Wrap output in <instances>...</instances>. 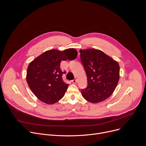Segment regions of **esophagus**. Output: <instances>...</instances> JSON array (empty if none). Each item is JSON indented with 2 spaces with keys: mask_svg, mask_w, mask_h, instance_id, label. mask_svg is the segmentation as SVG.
I'll use <instances>...</instances> for the list:
<instances>
[{
  "mask_svg": "<svg viewBox=\"0 0 146 146\" xmlns=\"http://www.w3.org/2000/svg\"><path fill=\"white\" fill-rule=\"evenodd\" d=\"M72 82L73 83V84H76V83H77V80H76V79L73 80H72Z\"/></svg>",
  "mask_w": 146,
  "mask_h": 146,
  "instance_id": "esophagus-1",
  "label": "esophagus"
}]
</instances>
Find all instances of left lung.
I'll list each match as a JSON object with an SVG mask.
<instances>
[{"instance_id": "left-lung-1", "label": "left lung", "mask_w": 146, "mask_h": 146, "mask_svg": "<svg viewBox=\"0 0 146 146\" xmlns=\"http://www.w3.org/2000/svg\"><path fill=\"white\" fill-rule=\"evenodd\" d=\"M80 58L87 76V87L81 90L87 101L96 103L110 97L119 78L118 62L100 50H80Z\"/></svg>"}]
</instances>
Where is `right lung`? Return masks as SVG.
<instances>
[{"mask_svg": "<svg viewBox=\"0 0 146 146\" xmlns=\"http://www.w3.org/2000/svg\"><path fill=\"white\" fill-rule=\"evenodd\" d=\"M77 51L74 48L64 51L51 50L35 58L29 64L27 73L28 84L35 95L47 104H54L64 96L69 84L62 79L61 61L74 60Z\"/></svg>", "mask_w": 146, "mask_h": 146, "instance_id": "1", "label": "right lung"}]
</instances>
